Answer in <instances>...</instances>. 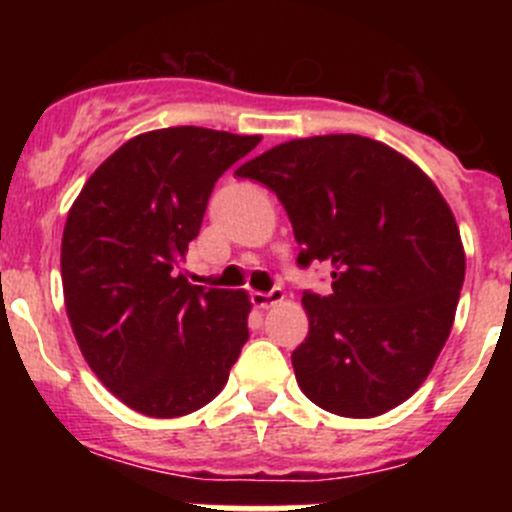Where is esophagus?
I'll return each instance as SVG.
<instances>
[{
    "mask_svg": "<svg viewBox=\"0 0 512 512\" xmlns=\"http://www.w3.org/2000/svg\"><path fill=\"white\" fill-rule=\"evenodd\" d=\"M250 299L255 307L267 309V307H272V304L282 302V299H285V292H282V287H272L270 292H252Z\"/></svg>",
    "mask_w": 512,
    "mask_h": 512,
    "instance_id": "esophagus-1",
    "label": "esophagus"
}]
</instances>
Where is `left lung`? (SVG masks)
<instances>
[{
    "label": "left lung",
    "mask_w": 512,
    "mask_h": 512,
    "mask_svg": "<svg viewBox=\"0 0 512 512\" xmlns=\"http://www.w3.org/2000/svg\"><path fill=\"white\" fill-rule=\"evenodd\" d=\"M285 205L299 267L332 265V292H304L309 334L292 352L309 401L347 418L404 404L456 317L466 255L451 208L394 148L354 133L282 143L237 168Z\"/></svg>",
    "instance_id": "8db88e82"
}]
</instances>
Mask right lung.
<instances>
[{
	"label": "right lung",
	"mask_w": 512,
	"mask_h": 512,
	"mask_svg": "<svg viewBox=\"0 0 512 512\" xmlns=\"http://www.w3.org/2000/svg\"><path fill=\"white\" fill-rule=\"evenodd\" d=\"M260 136L198 126L141 133L86 180L61 240L71 329L91 371L138 414H193L227 384L250 299L178 272L210 193Z\"/></svg>",
	"instance_id": "obj_1"
}]
</instances>
